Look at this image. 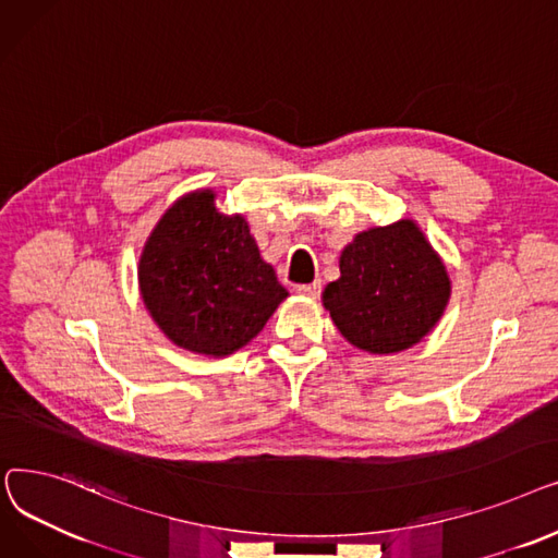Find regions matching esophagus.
Segmentation results:
<instances>
[{
  "mask_svg": "<svg viewBox=\"0 0 558 558\" xmlns=\"http://www.w3.org/2000/svg\"><path fill=\"white\" fill-rule=\"evenodd\" d=\"M298 293H300L302 298H311V300H315V298H320V293H323V283H320V281L302 283V286H298Z\"/></svg>",
  "mask_w": 558,
  "mask_h": 558,
  "instance_id": "esophagus-1",
  "label": "esophagus"
}]
</instances>
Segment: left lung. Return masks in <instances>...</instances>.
I'll use <instances>...</instances> for the list:
<instances>
[{
  "instance_id": "left-lung-1",
  "label": "left lung",
  "mask_w": 558,
  "mask_h": 558,
  "mask_svg": "<svg viewBox=\"0 0 558 558\" xmlns=\"http://www.w3.org/2000/svg\"><path fill=\"white\" fill-rule=\"evenodd\" d=\"M440 256L413 220L354 235L340 254V279L323 304L338 331L369 354H395L427 336L449 302Z\"/></svg>"
}]
</instances>
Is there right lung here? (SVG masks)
Instances as JSON below:
<instances>
[{"instance_id":"1","label":"right lung","mask_w":558,"mask_h":558,"mask_svg":"<svg viewBox=\"0 0 558 558\" xmlns=\"http://www.w3.org/2000/svg\"><path fill=\"white\" fill-rule=\"evenodd\" d=\"M138 286L161 331L206 356L245 348L288 298L245 218L220 214L214 191L166 210L141 254Z\"/></svg>"}]
</instances>
